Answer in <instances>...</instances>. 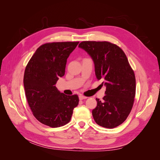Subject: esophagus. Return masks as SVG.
<instances>
[{"label": "esophagus", "mask_w": 160, "mask_h": 160, "mask_svg": "<svg viewBox=\"0 0 160 160\" xmlns=\"http://www.w3.org/2000/svg\"><path fill=\"white\" fill-rule=\"evenodd\" d=\"M79 99H80V100H83V99H85L88 98V97L84 96V95H80L79 96Z\"/></svg>", "instance_id": "1"}]
</instances>
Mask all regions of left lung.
Wrapping results in <instances>:
<instances>
[{
	"mask_svg": "<svg viewBox=\"0 0 160 160\" xmlns=\"http://www.w3.org/2000/svg\"><path fill=\"white\" fill-rule=\"evenodd\" d=\"M79 47L91 56L97 79L106 86L103 101L96 99L92 111L93 119L101 127L112 129L123 123L133 108L135 77L128 58L119 47L108 41H83Z\"/></svg>",
	"mask_w": 160,
	"mask_h": 160,
	"instance_id": "1",
	"label": "left lung"
}]
</instances>
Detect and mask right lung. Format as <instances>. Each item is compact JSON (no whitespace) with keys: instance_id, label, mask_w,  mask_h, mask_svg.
Returning <instances> with one entry per match:
<instances>
[{"instance_id":"right-lung-1","label":"right lung","mask_w":160,"mask_h":160,"mask_svg":"<svg viewBox=\"0 0 160 160\" xmlns=\"http://www.w3.org/2000/svg\"><path fill=\"white\" fill-rule=\"evenodd\" d=\"M79 42H47L38 48L28 61L23 83L35 118L51 128L68 123L79 104L77 95H67L55 84L65 75L67 59Z\"/></svg>"}]
</instances>
